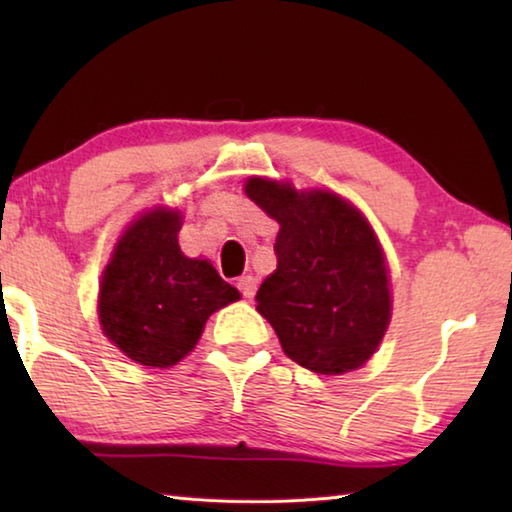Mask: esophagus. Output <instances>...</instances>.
I'll return each instance as SVG.
<instances>
[{
	"mask_svg": "<svg viewBox=\"0 0 512 512\" xmlns=\"http://www.w3.org/2000/svg\"><path fill=\"white\" fill-rule=\"evenodd\" d=\"M237 287H239V291H241V296H244V298H253L255 291H257V280H255L253 275H241L239 282H237Z\"/></svg>",
	"mask_w": 512,
	"mask_h": 512,
	"instance_id": "1",
	"label": "esophagus"
}]
</instances>
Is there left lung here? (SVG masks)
I'll return each instance as SVG.
<instances>
[{
    "instance_id": "left-lung-1",
    "label": "left lung",
    "mask_w": 512,
    "mask_h": 512,
    "mask_svg": "<svg viewBox=\"0 0 512 512\" xmlns=\"http://www.w3.org/2000/svg\"><path fill=\"white\" fill-rule=\"evenodd\" d=\"M246 194L280 223L277 271L255 300L282 350L318 375L363 366L391 320L384 255L366 219L341 196L266 178H250Z\"/></svg>"
}]
</instances>
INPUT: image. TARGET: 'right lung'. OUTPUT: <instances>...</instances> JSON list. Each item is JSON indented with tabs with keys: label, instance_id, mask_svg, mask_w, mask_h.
Segmentation results:
<instances>
[{
	"label": "right lung",
	"instance_id": "add662e5",
	"mask_svg": "<svg viewBox=\"0 0 512 512\" xmlns=\"http://www.w3.org/2000/svg\"><path fill=\"white\" fill-rule=\"evenodd\" d=\"M180 219L173 210L137 219L101 280L103 334L142 366H176L201 339L210 314L239 300L210 262L180 253Z\"/></svg>",
	"mask_w": 512,
	"mask_h": 512
}]
</instances>
